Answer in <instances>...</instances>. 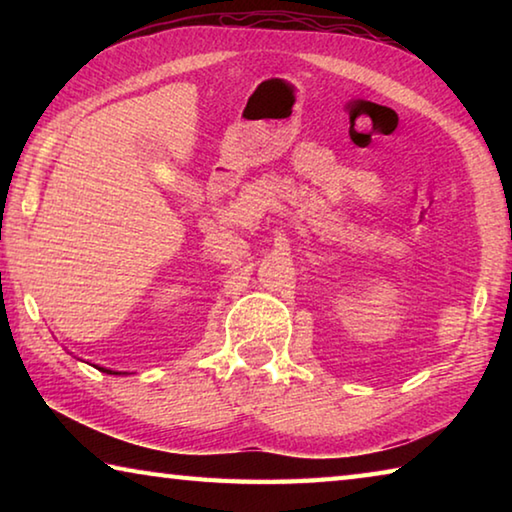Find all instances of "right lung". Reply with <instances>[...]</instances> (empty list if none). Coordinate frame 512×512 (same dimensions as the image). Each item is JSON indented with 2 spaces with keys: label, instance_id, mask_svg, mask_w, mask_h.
<instances>
[{
  "label": "right lung",
  "instance_id": "1",
  "mask_svg": "<svg viewBox=\"0 0 512 512\" xmlns=\"http://www.w3.org/2000/svg\"><path fill=\"white\" fill-rule=\"evenodd\" d=\"M101 372H108V375H117V372H112V370H103V368H99Z\"/></svg>",
  "mask_w": 512,
  "mask_h": 512
}]
</instances>
